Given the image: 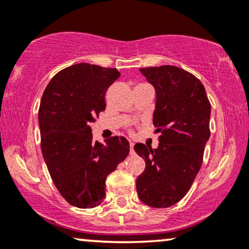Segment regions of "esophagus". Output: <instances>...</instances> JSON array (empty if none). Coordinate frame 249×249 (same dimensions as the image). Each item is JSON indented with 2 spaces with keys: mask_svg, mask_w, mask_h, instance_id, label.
<instances>
[{
  "mask_svg": "<svg viewBox=\"0 0 249 249\" xmlns=\"http://www.w3.org/2000/svg\"><path fill=\"white\" fill-rule=\"evenodd\" d=\"M134 153V143L132 142H130V154Z\"/></svg>",
  "mask_w": 249,
  "mask_h": 249,
  "instance_id": "1",
  "label": "esophagus"
}]
</instances>
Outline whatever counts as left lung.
Returning a JSON list of instances; mask_svg holds the SVG:
<instances>
[{
	"label": "left lung",
	"instance_id": "8db88e82",
	"mask_svg": "<svg viewBox=\"0 0 249 249\" xmlns=\"http://www.w3.org/2000/svg\"><path fill=\"white\" fill-rule=\"evenodd\" d=\"M156 89L153 124L159 146H134L145 160L137 177L138 198L154 208L178 202L191 188L211 136V103L201 81L179 67L162 65L140 69Z\"/></svg>",
	"mask_w": 249,
	"mask_h": 249
}]
</instances>
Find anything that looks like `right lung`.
Wrapping results in <instances>:
<instances>
[{"instance_id":"right-lung-1","label":"right lung","mask_w":249,"mask_h":249,"mask_svg":"<svg viewBox=\"0 0 249 249\" xmlns=\"http://www.w3.org/2000/svg\"><path fill=\"white\" fill-rule=\"evenodd\" d=\"M117 69L80 63L47 86L38 109L41 150L54 185L67 202L93 208L105 198V179L129 153L124 137L93 142L90 122L106 107L105 93Z\"/></svg>"}]
</instances>
